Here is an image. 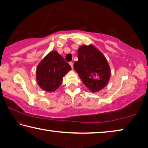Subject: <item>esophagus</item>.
Here are the masks:
<instances>
[{
  "label": "esophagus",
  "instance_id": "obj_1",
  "mask_svg": "<svg viewBox=\"0 0 148 148\" xmlns=\"http://www.w3.org/2000/svg\"><path fill=\"white\" fill-rule=\"evenodd\" d=\"M69 64L71 65V68L73 69V68H74V64H73V62H69Z\"/></svg>",
  "mask_w": 148,
  "mask_h": 148
}]
</instances>
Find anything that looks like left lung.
<instances>
[{"mask_svg": "<svg viewBox=\"0 0 148 148\" xmlns=\"http://www.w3.org/2000/svg\"><path fill=\"white\" fill-rule=\"evenodd\" d=\"M78 60L74 68L82 81L92 92L101 91L108 83L111 71L106 57L94 45H82L77 49Z\"/></svg>", "mask_w": 148, "mask_h": 148, "instance_id": "1", "label": "left lung"}]
</instances>
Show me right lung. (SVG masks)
I'll return each mask as SVG.
<instances>
[{
    "mask_svg": "<svg viewBox=\"0 0 148 148\" xmlns=\"http://www.w3.org/2000/svg\"><path fill=\"white\" fill-rule=\"evenodd\" d=\"M71 71V67L56 51H51L40 62L36 68V78L39 87L47 92L59 88L62 77Z\"/></svg>",
    "mask_w": 148,
    "mask_h": 148,
    "instance_id": "add662e5",
    "label": "right lung"
}]
</instances>
